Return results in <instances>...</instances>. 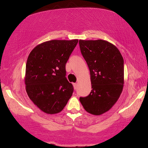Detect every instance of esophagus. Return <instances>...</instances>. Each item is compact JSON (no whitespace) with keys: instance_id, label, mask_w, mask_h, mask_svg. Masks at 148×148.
<instances>
[{"instance_id":"obj_1","label":"esophagus","mask_w":148,"mask_h":148,"mask_svg":"<svg viewBox=\"0 0 148 148\" xmlns=\"http://www.w3.org/2000/svg\"><path fill=\"white\" fill-rule=\"evenodd\" d=\"M77 83H73V86H74V88L75 89L77 88Z\"/></svg>"}]
</instances>
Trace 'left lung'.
Segmentation results:
<instances>
[{
    "mask_svg": "<svg viewBox=\"0 0 148 148\" xmlns=\"http://www.w3.org/2000/svg\"><path fill=\"white\" fill-rule=\"evenodd\" d=\"M79 43L89 67L92 86L89 95L79 100L87 112L99 116L111 109L123 91V58L107 40H79Z\"/></svg>",
    "mask_w": 148,
    "mask_h": 148,
    "instance_id": "left-lung-1",
    "label": "left lung"
}]
</instances>
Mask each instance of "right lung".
<instances>
[{
  "instance_id": "obj_1",
  "label": "right lung",
  "mask_w": 148,
  "mask_h": 148,
  "mask_svg": "<svg viewBox=\"0 0 148 148\" xmlns=\"http://www.w3.org/2000/svg\"><path fill=\"white\" fill-rule=\"evenodd\" d=\"M78 39L52 40L30 52L25 67V90L33 103L49 114L59 113L73 95V84L66 77V64Z\"/></svg>"
}]
</instances>
